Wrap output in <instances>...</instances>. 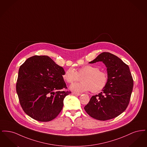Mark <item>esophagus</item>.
<instances>
[{
	"label": "esophagus",
	"instance_id": "1",
	"mask_svg": "<svg viewBox=\"0 0 147 147\" xmlns=\"http://www.w3.org/2000/svg\"><path fill=\"white\" fill-rule=\"evenodd\" d=\"M72 94L75 95H77V96H79V95H81V94H80V93H77V92H72Z\"/></svg>",
	"mask_w": 147,
	"mask_h": 147
}]
</instances>
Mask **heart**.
I'll return each instance as SVG.
<instances>
[{"label": "heart", "instance_id": "b5f03b06", "mask_svg": "<svg viewBox=\"0 0 147 147\" xmlns=\"http://www.w3.org/2000/svg\"><path fill=\"white\" fill-rule=\"evenodd\" d=\"M81 83L72 84L70 89L73 91L82 92L90 91L94 93L101 91L108 81L107 74L99 68L91 65H86L75 70L69 68L63 74V79L68 83H73L82 77Z\"/></svg>", "mask_w": 147, "mask_h": 147}]
</instances>
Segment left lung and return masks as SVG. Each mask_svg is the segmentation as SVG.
<instances>
[{"label":"left lung","instance_id":"1","mask_svg":"<svg viewBox=\"0 0 147 147\" xmlns=\"http://www.w3.org/2000/svg\"><path fill=\"white\" fill-rule=\"evenodd\" d=\"M98 62L105 64L108 81L102 92L91 97L84 110L91 117L106 121L125 111L133 90V78L128 65L112 53L102 52L89 63Z\"/></svg>","mask_w":147,"mask_h":147}]
</instances>
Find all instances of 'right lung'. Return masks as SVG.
Instances as JSON below:
<instances>
[{
  "instance_id": "add662e5",
  "label": "right lung",
  "mask_w": 147,
  "mask_h": 147,
  "mask_svg": "<svg viewBox=\"0 0 147 147\" xmlns=\"http://www.w3.org/2000/svg\"><path fill=\"white\" fill-rule=\"evenodd\" d=\"M65 73L47 56L30 57L20 67L16 90L24 111L31 118L49 122L63 109L64 98L70 91L63 79Z\"/></svg>"
}]
</instances>
